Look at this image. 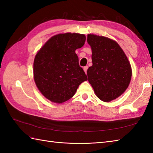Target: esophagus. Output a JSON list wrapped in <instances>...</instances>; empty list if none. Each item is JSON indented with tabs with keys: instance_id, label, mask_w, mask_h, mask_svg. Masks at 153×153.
I'll list each match as a JSON object with an SVG mask.
<instances>
[{
	"instance_id": "esophagus-1",
	"label": "esophagus",
	"mask_w": 153,
	"mask_h": 153,
	"mask_svg": "<svg viewBox=\"0 0 153 153\" xmlns=\"http://www.w3.org/2000/svg\"><path fill=\"white\" fill-rule=\"evenodd\" d=\"M87 69H88V66H85V67H83V70H84V71H85V74H87Z\"/></svg>"
}]
</instances>
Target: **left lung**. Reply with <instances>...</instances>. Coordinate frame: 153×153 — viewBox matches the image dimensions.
I'll return each mask as SVG.
<instances>
[{
	"label": "left lung",
	"mask_w": 153,
	"mask_h": 153,
	"mask_svg": "<svg viewBox=\"0 0 153 153\" xmlns=\"http://www.w3.org/2000/svg\"><path fill=\"white\" fill-rule=\"evenodd\" d=\"M93 66L87 70L88 81L102 101L118 98L129 86L131 78L130 63L120 45L110 39L89 34Z\"/></svg>",
	"instance_id": "1"
}]
</instances>
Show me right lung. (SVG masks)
<instances>
[{"mask_svg": "<svg viewBox=\"0 0 153 153\" xmlns=\"http://www.w3.org/2000/svg\"><path fill=\"white\" fill-rule=\"evenodd\" d=\"M85 35L66 33L49 39L35 57L33 76L38 89L52 102L62 103L71 98L87 80L79 66L77 48L82 47Z\"/></svg>", "mask_w": 153, "mask_h": 153, "instance_id": "obj_1", "label": "right lung"}]
</instances>
